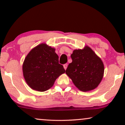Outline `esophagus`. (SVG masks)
<instances>
[{"instance_id":"esophagus-1","label":"esophagus","mask_w":125,"mask_h":125,"mask_svg":"<svg viewBox=\"0 0 125 125\" xmlns=\"http://www.w3.org/2000/svg\"><path fill=\"white\" fill-rule=\"evenodd\" d=\"M63 66H64V69H65V70H66V68H67L68 64H64V65H63Z\"/></svg>"}]
</instances>
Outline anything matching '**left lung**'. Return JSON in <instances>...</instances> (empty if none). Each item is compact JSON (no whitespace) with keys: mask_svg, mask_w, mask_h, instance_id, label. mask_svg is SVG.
Returning <instances> with one entry per match:
<instances>
[{"mask_svg":"<svg viewBox=\"0 0 125 125\" xmlns=\"http://www.w3.org/2000/svg\"><path fill=\"white\" fill-rule=\"evenodd\" d=\"M65 73L78 89L90 91L98 86L103 78L104 65L101 59L90 47L75 49Z\"/></svg>","mask_w":125,"mask_h":125,"instance_id":"1","label":"left lung"}]
</instances>
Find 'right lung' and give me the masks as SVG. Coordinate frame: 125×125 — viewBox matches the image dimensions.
<instances>
[{
    "label": "right lung",
    "instance_id": "1",
    "mask_svg": "<svg viewBox=\"0 0 125 125\" xmlns=\"http://www.w3.org/2000/svg\"><path fill=\"white\" fill-rule=\"evenodd\" d=\"M65 71L63 66L59 63L55 49L45 44H41L32 49L23 65V76L27 84L39 92L50 89Z\"/></svg>",
    "mask_w": 125,
    "mask_h": 125
}]
</instances>
